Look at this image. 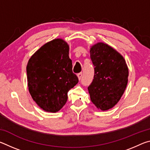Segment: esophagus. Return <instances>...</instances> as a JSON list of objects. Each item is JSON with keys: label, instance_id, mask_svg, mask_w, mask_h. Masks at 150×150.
Listing matches in <instances>:
<instances>
[{"label": "esophagus", "instance_id": "obj_1", "mask_svg": "<svg viewBox=\"0 0 150 150\" xmlns=\"http://www.w3.org/2000/svg\"><path fill=\"white\" fill-rule=\"evenodd\" d=\"M82 76H83V73H78L77 74V77H78V78H79V79H81V77H82Z\"/></svg>", "mask_w": 150, "mask_h": 150}]
</instances>
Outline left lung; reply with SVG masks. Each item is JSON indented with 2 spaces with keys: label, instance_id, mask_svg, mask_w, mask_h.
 Here are the masks:
<instances>
[{
  "label": "left lung",
  "instance_id": "1",
  "mask_svg": "<svg viewBox=\"0 0 150 150\" xmlns=\"http://www.w3.org/2000/svg\"><path fill=\"white\" fill-rule=\"evenodd\" d=\"M90 54L95 67L94 79L88 87L91 100L101 110H108L118 102L126 89L128 67L117 51L104 43L91 47Z\"/></svg>",
  "mask_w": 150,
  "mask_h": 150
}]
</instances>
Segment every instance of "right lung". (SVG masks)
I'll list each match as a JSON object with an SVG mask.
<instances>
[{"instance_id":"obj_1","label":"right lung","mask_w":150,"mask_h":150,"mask_svg":"<svg viewBox=\"0 0 150 150\" xmlns=\"http://www.w3.org/2000/svg\"><path fill=\"white\" fill-rule=\"evenodd\" d=\"M72 68L69 45L62 39L46 43L30 57L26 67L29 92L43 110L56 112L65 105L68 91L79 82Z\"/></svg>"}]
</instances>
